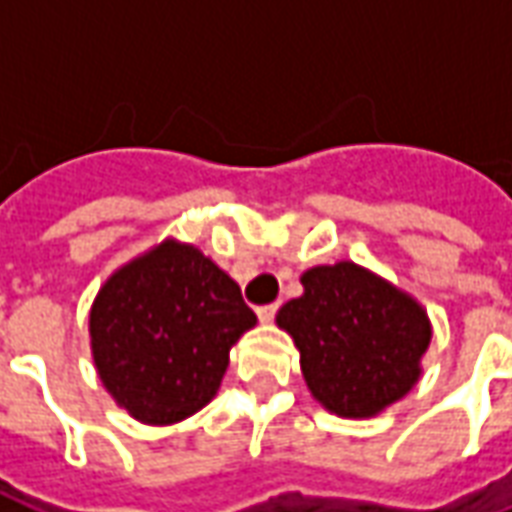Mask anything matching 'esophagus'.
I'll return each mask as SVG.
<instances>
[{"label":"esophagus","instance_id":"1","mask_svg":"<svg viewBox=\"0 0 512 512\" xmlns=\"http://www.w3.org/2000/svg\"><path fill=\"white\" fill-rule=\"evenodd\" d=\"M277 312H279V304H263V307H257V318H260L263 323H268L277 318Z\"/></svg>","mask_w":512,"mask_h":512}]
</instances>
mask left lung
<instances>
[{"instance_id": "8db88e82", "label": "left lung", "mask_w": 512, "mask_h": 512, "mask_svg": "<svg viewBox=\"0 0 512 512\" xmlns=\"http://www.w3.org/2000/svg\"><path fill=\"white\" fill-rule=\"evenodd\" d=\"M304 296L277 323L301 354V373L323 406L343 417H373L419 378L430 323L417 301L354 263L310 268Z\"/></svg>"}]
</instances>
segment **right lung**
I'll return each instance as SVG.
<instances>
[{"instance_id":"add662e5","label":"right lung","mask_w":512,"mask_h":512,"mask_svg":"<svg viewBox=\"0 0 512 512\" xmlns=\"http://www.w3.org/2000/svg\"><path fill=\"white\" fill-rule=\"evenodd\" d=\"M255 323L222 268L194 246L164 241L98 293L90 312L95 367L131 417L169 425L216 395L230 348Z\"/></svg>"}]
</instances>
